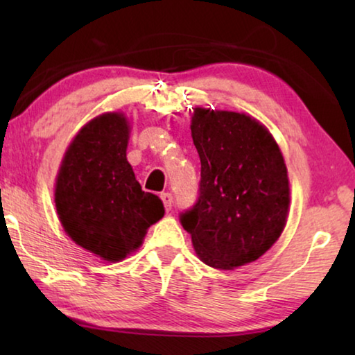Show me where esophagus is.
Instances as JSON below:
<instances>
[{"mask_svg":"<svg viewBox=\"0 0 355 355\" xmlns=\"http://www.w3.org/2000/svg\"><path fill=\"white\" fill-rule=\"evenodd\" d=\"M159 197H161V200H163V203H164L166 211H171L172 205H173V197H172L171 192H163V194H161Z\"/></svg>","mask_w":355,"mask_h":355,"instance_id":"1","label":"esophagus"}]
</instances>
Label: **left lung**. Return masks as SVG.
<instances>
[{
	"mask_svg": "<svg viewBox=\"0 0 355 355\" xmlns=\"http://www.w3.org/2000/svg\"><path fill=\"white\" fill-rule=\"evenodd\" d=\"M191 133L200 158L199 197L180 222L208 266L255 261L282 235L290 207L279 146L261 123L239 112L196 107Z\"/></svg>",
	"mask_w": 355,
	"mask_h": 355,
	"instance_id": "left-lung-1",
	"label": "left lung"
}]
</instances>
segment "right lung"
<instances>
[{"label":"right lung","mask_w":355,"mask_h":355,"mask_svg":"<svg viewBox=\"0 0 355 355\" xmlns=\"http://www.w3.org/2000/svg\"><path fill=\"white\" fill-rule=\"evenodd\" d=\"M128 123L122 114L89 122L65 153L56 182L64 230L107 261L137 249L147 228L164 216L158 196L142 191L127 161Z\"/></svg>","instance_id":"1"}]
</instances>
